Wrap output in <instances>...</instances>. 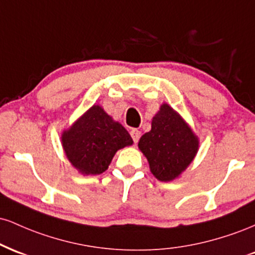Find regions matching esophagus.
Instances as JSON below:
<instances>
[{
    "label": "esophagus",
    "mask_w": 255,
    "mask_h": 255,
    "mask_svg": "<svg viewBox=\"0 0 255 255\" xmlns=\"http://www.w3.org/2000/svg\"><path fill=\"white\" fill-rule=\"evenodd\" d=\"M130 135H131V139H133V141L136 144V142L139 141L141 133H140V130H137V129H131L130 130Z\"/></svg>",
    "instance_id": "esophagus-1"
}]
</instances>
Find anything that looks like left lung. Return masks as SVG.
Instances as JSON below:
<instances>
[{
	"mask_svg": "<svg viewBox=\"0 0 255 255\" xmlns=\"http://www.w3.org/2000/svg\"><path fill=\"white\" fill-rule=\"evenodd\" d=\"M198 146V137L168 104L160 107L152 120L151 130L139 141L151 172L164 182L176 178L191 164Z\"/></svg>",
	"mask_w": 255,
	"mask_h": 255,
	"instance_id": "obj_1",
	"label": "left lung"
}]
</instances>
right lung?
Returning <instances> with one entry per match:
<instances>
[{"mask_svg":"<svg viewBox=\"0 0 255 255\" xmlns=\"http://www.w3.org/2000/svg\"><path fill=\"white\" fill-rule=\"evenodd\" d=\"M131 144L129 133L99 105H93L62 134L67 157L81 174L86 175L104 172L116 151Z\"/></svg>","mask_w":255,"mask_h":255,"instance_id":"right-lung-1","label":"right lung"}]
</instances>
